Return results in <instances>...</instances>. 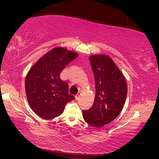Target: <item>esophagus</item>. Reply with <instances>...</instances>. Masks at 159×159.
Wrapping results in <instances>:
<instances>
[{
	"label": "esophagus",
	"instance_id": "obj_1",
	"mask_svg": "<svg viewBox=\"0 0 159 159\" xmlns=\"http://www.w3.org/2000/svg\"><path fill=\"white\" fill-rule=\"evenodd\" d=\"M80 95H81V93H80V92H79L77 93V95H75V98H76V100H78L79 99V98L80 97Z\"/></svg>",
	"mask_w": 159,
	"mask_h": 159
}]
</instances>
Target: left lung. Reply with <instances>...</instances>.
Here are the masks:
<instances>
[{
	"label": "left lung",
	"instance_id": "1",
	"mask_svg": "<svg viewBox=\"0 0 159 159\" xmlns=\"http://www.w3.org/2000/svg\"><path fill=\"white\" fill-rule=\"evenodd\" d=\"M95 82V98L92 107L82 111L84 121L100 127L114 120L125 105L127 94L125 78L111 58L106 55L89 58Z\"/></svg>",
	"mask_w": 159,
	"mask_h": 159
}]
</instances>
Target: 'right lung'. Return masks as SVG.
I'll return each mask as SVG.
<instances>
[{
	"mask_svg": "<svg viewBox=\"0 0 159 159\" xmlns=\"http://www.w3.org/2000/svg\"><path fill=\"white\" fill-rule=\"evenodd\" d=\"M78 54L56 48L30 69L25 80V92L30 107L37 115L51 119L63 113L66 104L75 99L69 93V84L60 73Z\"/></svg>",
	"mask_w": 159,
	"mask_h": 159,
	"instance_id": "add662e5",
	"label": "right lung"
}]
</instances>
